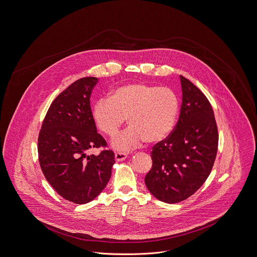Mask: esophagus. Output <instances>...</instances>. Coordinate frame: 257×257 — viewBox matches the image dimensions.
I'll return each mask as SVG.
<instances>
[{"mask_svg":"<svg viewBox=\"0 0 257 257\" xmlns=\"http://www.w3.org/2000/svg\"><path fill=\"white\" fill-rule=\"evenodd\" d=\"M128 154L127 153H122V152H117L115 153V160L117 162H121V161H124L126 158H127Z\"/></svg>","mask_w":257,"mask_h":257,"instance_id":"obj_1","label":"esophagus"}]
</instances>
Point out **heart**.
Here are the masks:
<instances>
[{
	"label": "heart",
	"mask_w": 257,
	"mask_h": 257,
	"mask_svg": "<svg viewBox=\"0 0 257 257\" xmlns=\"http://www.w3.org/2000/svg\"><path fill=\"white\" fill-rule=\"evenodd\" d=\"M178 112V99L171 88L149 85H127L117 88L110 98L99 99L93 118L100 132L114 137L125 119L131 126L112 141L118 151H129L145 140L158 142L172 130Z\"/></svg>",
	"instance_id": "heart-1"
}]
</instances>
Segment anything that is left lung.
<instances>
[{"label": "left lung", "instance_id": "left-lung-1", "mask_svg": "<svg viewBox=\"0 0 257 257\" xmlns=\"http://www.w3.org/2000/svg\"><path fill=\"white\" fill-rule=\"evenodd\" d=\"M182 102L176 125L151 152L153 166L146 174L150 192L166 203L193 195L213 169L219 143L218 127L206 95L180 76Z\"/></svg>", "mask_w": 257, "mask_h": 257}]
</instances>
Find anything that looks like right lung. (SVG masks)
<instances>
[{
    "label": "right lung",
    "instance_id": "add662e5",
    "mask_svg": "<svg viewBox=\"0 0 257 257\" xmlns=\"http://www.w3.org/2000/svg\"><path fill=\"white\" fill-rule=\"evenodd\" d=\"M98 80L85 77L63 90L52 101L38 135L40 168L64 199L86 204L106 186L114 164L112 150L87 155L91 148H107L96 132L90 94Z\"/></svg>",
    "mask_w": 257,
    "mask_h": 257
}]
</instances>
